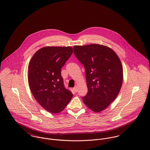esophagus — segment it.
I'll use <instances>...</instances> for the list:
<instances>
[{"mask_svg":"<svg viewBox=\"0 0 150 150\" xmlns=\"http://www.w3.org/2000/svg\"><path fill=\"white\" fill-rule=\"evenodd\" d=\"M74 90L75 92H77V91H78V87H77V86H75V87L74 88Z\"/></svg>","mask_w":150,"mask_h":150,"instance_id":"34e87169","label":"esophagus"}]
</instances>
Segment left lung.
<instances>
[{
	"label": "left lung",
	"mask_w": 150,
	"mask_h": 150,
	"mask_svg": "<svg viewBox=\"0 0 150 150\" xmlns=\"http://www.w3.org/2000/svg\"><path fill=\"white\" fill-rule=\"evenodd\" d=\"M74 52L86 71L88 92L83 102L93 112H102L120 91L123 79L121 60L112 49L100 44L75 45Z\"/></svg>",
	"instance_id": "left-lung-1"
}]
</instances>
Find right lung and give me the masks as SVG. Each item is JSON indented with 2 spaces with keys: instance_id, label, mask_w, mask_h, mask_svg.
Returning <instances> with one entry per match:
<instances>
[{
  "instance_id": "add662e5",
  "label": "right lung",
  "mask_w": 150,
  "mask_h": 150,
  "mask_svg": "<svg viewBox=\"0 0 150 150\" xmlns=\"http://www.w3.org/2000/svg\"><path fill=\"white\" fill-rule=\"evenodd\" d=\"M73 52L71 47H43L32 56L28 67V82L32 93L46 110L57 113L73 97L66 89L61 69Z\"/></svg>"
}]
</instances>
